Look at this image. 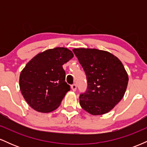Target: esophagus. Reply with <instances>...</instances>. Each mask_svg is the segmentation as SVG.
<instances>
[{"mask_svg": "<svg viewBox=\"0 0 147 147\" xmlns=\"http://www.w3.org/2000/svg\"><path fill=\"white\" fill-rule=\"evenodd\" d=\"M71 88L73 91H75L76 90H77V85H76L75 84H72V85L71 86Z\"/></svg>", "mask_w": 147, "mask_h": 147, "instance_id": "esophagus-1", "label": "esophagus"}]
</instances>
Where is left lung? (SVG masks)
I'll return each mask as SVG.
<instances>
[{
    "mask_svg": "<svg viewBox=\"0 0 147 147\" xmlns=\"http://www.w3.org/2000/svg\"><path fill=\"white\" fill-rule=\"evenodd\" d=\"M86 75L87 89L79 95V104L93 115L105 114L121 101L129 77L119 59L97 49L72 50Z\"/></svg>",
    "mask_w": 147,
    "mask_h": 147,
    "instance_id": "8db88e82",
    "label": "left lung"
}]
</instances>
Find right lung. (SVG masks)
I'll return each mask as SVG.
<instances>
[{"label":"right lung","mask_w":147,"mask_h":147,"mask_svg":"<svg viewBox=\"0 0 147 147\" xmlns=\"http://www.w3.org/2000/svg\"><path fill=\"white\" fill-rule=\"evenodd\" d=\"M65 48L41 52L27 63L20 75L21 93L35 111L50 113L59 106L70 86L65 82L62 65L73 57Z\"/></svg>","instance_id":"right-lung-1"}]
</instances>
